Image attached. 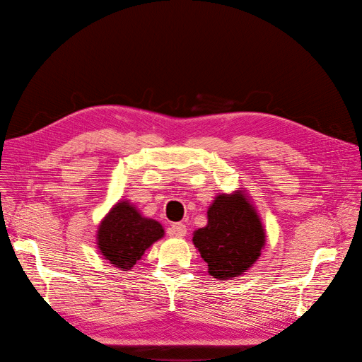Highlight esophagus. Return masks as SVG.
Masks as SVG:
<instances>
[{
	"label": "esophagus",
	"mask_w": 362,
	"mask_h": 362,
	"mask_svg": "<svg viewBox=\"0 0 362 362\" xmlns=\"http://www.w3.org/2000/svg\"><path fill=\"white\" fill-rule=\"evenodd\" d=\"M169 233L175 238H185L186 233H187V229H186V225L183 223H173L169 229Z\"/></svg>",
	"instance_id": "esophagus-1"
}]
</instances>
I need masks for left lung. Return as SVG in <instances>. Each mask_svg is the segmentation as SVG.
<instances>
[{
  "mask_svg": "<svg viewBox=\"0 0 362 362\" xmlns=\"http://www.w3.org/2000/svg\"><path fill=\"white\" fill-rule=\"evenodd\" d=\"M193 245L211 276L235 279L259 259L267 243L262 219L247 193H219L208 208V225L193 232Z\"/></svg>",
  "mask_w": 362,
  "mask_h": 362,
  "instance_id": "obj_1",
  "label": "left lung"
}]
</instances>
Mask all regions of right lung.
<instances>
[{
    "mask_svg": "<svg viewBox=\"0 0 362 362\" xmlns=\"http://www.w3.org/2000/svg\"><path fill=\"white\" fill-rule=\"evenodd\" d=\"M165 236L163 226L146 218L127 199L119 200L101 219L95 243L100 255L120 271H130L146 249Z\"/></svg>",
    "mask_w": 362,
    "mask_h": 362,
    "instance_id": "right-lung-1",
    "label": "right lung"
}]
</instances>
